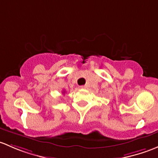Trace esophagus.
Wrapping results in <instances>:
<instances>
[{
	"label": "esophagus",
	"instance_id": "obj_1",
	"mask_svg": "<svg viewBox=\"0 0 158 158\" xmlns=\"http://www.w3.org/2000/svg\"><path fill=\"white\" fill-rule=\"evenodd\" d=\"M81 88H82V89H87V88H88V86L84 85V86H82V87H81Z\"/></svg>",
	"mask_w": 158,
	"mask_h": 158
}]
</instances>
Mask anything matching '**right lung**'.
I'll return each instance as SVG.
<instances>
[{"instance_id":"obj_1","label":"right lung","mask_w":158,"mask_h":158,"mask_svg":"<svg viewBox=\"0 0 158 158\" xmlns=\"http://www.w3.org/2000/svg\"><path fill=\"white\" fill-rule=\"evenodd\" d=\"M63 93H64V91H63Z\"/></svg>"}]
</instances>
